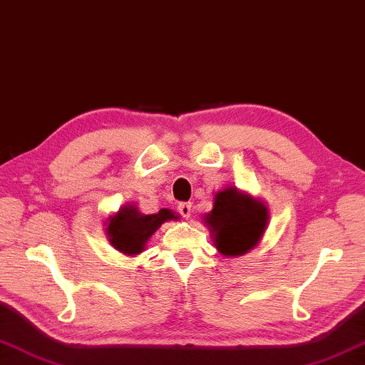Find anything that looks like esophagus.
<instances>
[{
    "mask_svg": "<svg viewBox=\"0 0 365 365\" xmlns=\"http://www.w3.org/2000/svg\"><path fill=\"white\" fill-rule=\"evenodd\" d=\"M178 212H180V215L185 217V218L191 217V204H190V202L178 204Z\"/></svg>",
    "mask_w": 365,
    "mask_h": 365,
    "instance_id": "34e87169",
    "label": "esophagus"
}]
</instances>
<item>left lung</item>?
I'll return each instance as SVG.
<instances>
[{"label":"left lung","instance_id":"8db88e82","mask_svg":"<svg viewBox=\"0 0 365 365\" xmlns=\"http://www.w3.org/2000/svg\"><path fill=\"white\" fill-rule=\"evenodd\" d=\"M267 209L258 199L226 188L217 192L213 210L205 223L213 232L215 247L225 256H240L258 245L267 226Z\"/></svg>","mask_w":365,"mask_h":365}]
</instances>
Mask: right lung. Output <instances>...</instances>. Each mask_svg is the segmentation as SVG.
Instances as JSON below:
<instances>
[{
  "label": "right lung",
  "mask_w": 365,
  "mask_h": 365,
  "mask_svg": "<svg viewBox=\"0 0 365 365\" xmlns=\"http://www.w3.org/2000/svg\"><path fill=\"white\" fill-rule=\"evenodd\" d=\"M174 212L168 209H161L153 215H142L133 205L121 207L117 215L109 218L107 225V235H109L110 244L118 252L125 255H138L144 252L147 240L152 234L168 220H177Z\"/></svg>",
  "instance_id": "1"
}]
</instances>
